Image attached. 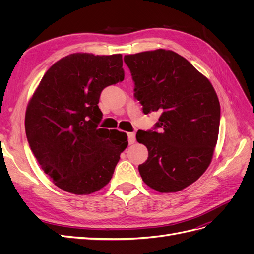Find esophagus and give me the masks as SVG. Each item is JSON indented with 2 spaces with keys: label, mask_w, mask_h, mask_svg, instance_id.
I'll return each instance as SVG.
<instances>
[{
  "label": "esophagus",
  "mask_w": 254,
  "mask_h": 254,
  "mask_svg": "<svg viewBox=\"0 0 254 254\" xmlns=\"http://www.w3.org/2000/svg\"><path fill=\"white\" fill-rule=\"evenodd\" d=\"M127 135H128V142H129V144L130 145L134 144V142H135V134H134V132H128Z\"/></svg>",
  "instance_id": "34e87169"
}]
</instances>
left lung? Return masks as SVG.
<instances>
[{
	"mask_svg": "<svg viewBox=\"0 0 254 254\" xmlns=\"http://www.w3.org/2000/svg\"><path fill=\"white\" fill-rule=\"evenodd\" d=\"M124 61L143 112L161 114L155 130L136 132V141L148 149L140 175L157 191L176 193L200 178L211 163L219 131L217 94L204 75L173 51L132 54Z\"/></svg>",
	"mask_w": 254,
	"mask_h": 254,
	"instance_id": "obj_1",
	"label": "left lung"
}]
</instances>
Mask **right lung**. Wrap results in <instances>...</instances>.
I'll use <instances>...</instances> for the list:
<instances>
[{
  "mask_svg": "<svg viewBox=\"0 0 254 254\" xmlns=\"http://www.w3.org/2000/svg\"><path fill=\"white\" fill-rule=\"evenodd\" d=\"M121 54L74 53L44 74L29 99L25 132L43 172L59 189L89 195L112 178L127 134L97 128L102 91L123 81Z\"/></svg>",
  "mask_w": 254,
  "mask_h": 254,
  "instance_id": "right-lung-1",
  "label": "right lung"
}]
</instances>
